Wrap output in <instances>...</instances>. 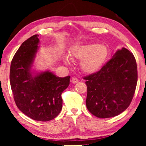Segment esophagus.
Here are the masks:
<instances>
[{"instance_id": "34e87169", "label": "esophagus", "mask_w": 146, "mask_h": 146, "mask_svg": "<svg viewBox=\"0 0 146 146\" xmlns=\"http://www.w3.org/2000/svg\"><path fill=\"white\" fill-rule=\"evenodd\" d=\"M78 78H75V77H74V78H72V80H71V82L72 83V84H76V83H77V82H78Z\"/></svg>"}]
</instances>
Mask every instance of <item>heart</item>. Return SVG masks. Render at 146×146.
Returning <instances> with one entry per match:
<instances>
[{"instance_id":"heart-1","label":"heart","mask_w":146,"mask_h":146,"mask_svg":"<svg viewBox=\"0 0 146 146\" xmlns=\"http://www.w3.org/2000/svg\"><path fill=\"white\" fill-rule=\"evenodd\" d=\"M70 52L74 58L81 60V68L86 73H93L100 69L109 54L106 46L98 43L75 45L71 48ZM64 59L66 64L70 62L68 56H65Z\"/></svg>"}]
</instances>
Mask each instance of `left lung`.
<instances>
[{"label":"left lung","mask_w":146,"mask_h":146,"mask_svg":"<svg viewBox=\"0 0 146 146\" xmlns=\"http://www.w3.org/2000/svg\"><path fill=\"white\" fill-rule=\"evenodd\" d=\"M84 79L90 112L100 118L116 116L127 108L134 95L137 81L134 56L125 48L117 50L98 72Z\"/></svg>","instance_id":"1"}]
</instances>
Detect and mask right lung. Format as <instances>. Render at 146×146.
Here are the masks:
<instances>
[{
	"label": "right lung",
	"mask_w": 146,
	"mask_h": 146,
	"mask_svg": "<svg viewBox=\"0 0 146 146\" xmlns=\"http://www.w3.org/2000/svg\"><path fill=\"white\" fill-rule=\"evenodd\" d=\"M38 35L22 44L12 60L10 82L18 108L36 121L55 118L62 108L61 95L70 84V76H56L50 70L36 72L33 70L39 48Z\"/></svg>",
	"instance_id": "add662e5"
}]
</instances>
